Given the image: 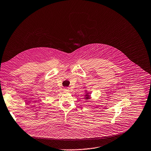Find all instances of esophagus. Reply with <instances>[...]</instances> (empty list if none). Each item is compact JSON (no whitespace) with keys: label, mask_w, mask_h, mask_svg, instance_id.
<instances>
[{"label":"esophagus","mask_w":151,"mask_h":151,"mask_svg":"<svg viewBox=\"0 0 151 151\" xmlns=\"http://www.w3.org/2000/svg\"><path fill=\"white\" fill-rule=\"evenodd\" d=\"M64 91L65 93H69V92H70V90H69V88H64Z\"/></svg>","instance_id":"34e87169"}]
</instances>
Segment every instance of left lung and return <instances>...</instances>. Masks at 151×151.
<instances>
[{
  "label": "left lung",
  "instance_id": "1",
  "mask_svg": "<svg viewBox=\"0 0 151 151\" xmlns=\"http://www.w3.org/2000/svg\"><path fill=\"white\" fill-rule=\"evenodd\" d=\"M89 93H87L85 96H86V98H85V99L86 100H87V99H90V95L88 94Z\"/></svg>",
  "mask_w": 151,
  "mask_h": 151
}]
</instances>
